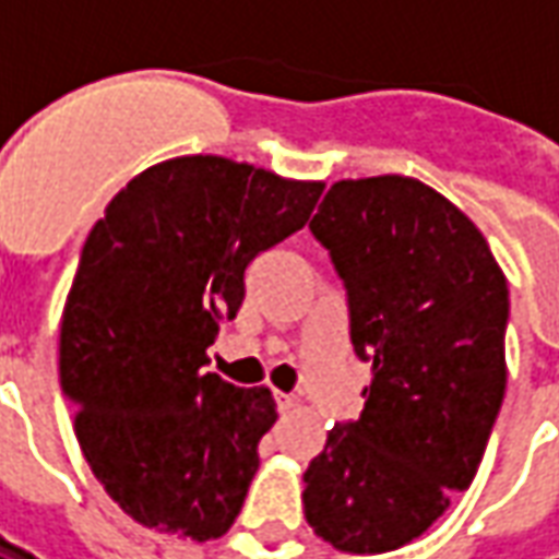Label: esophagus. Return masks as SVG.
<instances>
[{
    "label": "esophagus",
    "mask_w": 559,
    "mask_h": 559,
    "mask_svg": "<svg viewBox=\"0 0 559 559\" xmlns=\"http://www.w3.org/2000/svg\"><path fill=\"white\" fill-rule=\"evenodd\" d=\"M275 401H278L281 413H290L293 407L299 404V399H296V395H287V392H275Z\"/></svg>",
    "instance_id": "esophagus-1"
}]
</instances>
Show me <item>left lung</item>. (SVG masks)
Here are the masks:
<instances>
[{"instance_id":"1","label":"left lung","mask_w":559,"mask_h":559,"mask_svg":"<svg viewBox=\"0 0 559 559\" xmlns=\"http://www.w3.org/2000/svg\"><path fill=\"white\" fill-rule=\"evenodd\" d=\"M311 233L347 287L371 386L305 469V518L344 554L395 551L479 469L506 392L509 287L479 227L411 176L341 179Z\"/></svg>"}]
</instances>
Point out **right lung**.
I'll return each instance as SVG.
<instances>
[{
  "instance_id": "1",
  "label": "right lung",
  "mask_w": 559,
  "mask_h": 559,
  "mask_svg": "<svg viewBox=\"0 0 559 559\" xmlns=\"http://www.w3.org/2000/svg\"><path fill=\"white\" fill-rule=\"evenodd\" d=\"M323 182L221 155L138 173L80 254L59 329V380L95 479L128 518L209 542L233 527L275 425L266 386L203 371L245 299V269L302 230Z\"/></svg>"
}]
</instances>
